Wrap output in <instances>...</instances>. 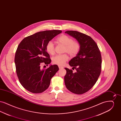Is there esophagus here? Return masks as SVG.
<instances>
[{
    "label": "esophagus",
    "mask_w": 121,
    "mask_h": 121,
    "mask_svg": "<svg viewBox=\"0 0 121 121\" xmlns=\"http://www.w3.org/2000/svg\"><path fill=\"white\" fill-rule=\"evenodd\" d=\"M58 68H59V69H63V68L62 66H58Z\"/></svg>",
    "instance_id": "obj_1"
}]
</instances>
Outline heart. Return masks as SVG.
Listing matches in <instances>:
<instances>
[{
  "mask_svg": "<svg viewBox=\"0 0 121 121\" xmlns=\"http://www.w3.org/2000/svg\"><path fill=\"white\" fill-rule=\"evenodd\" d=\"M58 43L64 46V52H67L72 56L75 57L80 50V43L77 41H74L73 39L67 35H62L57 39ZM47 52L51 55L55 53V47L53 42L49 41L46 46ZM69 60V57L66 54L57 55L52 58V63L60 66L63 65Z\"/></svg>",
  "mask_w": 121,
  "mask_h": 121,
  "instance_id": "b5f03b06",
  "label": "heart"
}]
</instances>
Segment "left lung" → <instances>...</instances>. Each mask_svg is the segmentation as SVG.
Returning <instances> with one entry per match:
<instances>
[{
  "instance_id": "left-lung-1",
  "label": "left lung",
  "mask_w": 121,
  "mask_h": 121,
  "mask_svg": "<svg viewBox=\"0 0 121 121\" xmlns=\"http://www.w3.org/2000/svg\"><path fill=\"white\" fill-rule=\"evenodd\" d=\"M65 33L74 38L80 43V50L69 62L76 72L65 68V84L70 92L82 94L94 85L100 76L102 67L100 51L91 37L76 31H67Z\"/></svg>"
}]
</instances>
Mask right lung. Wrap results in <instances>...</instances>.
<instances>
[{
    "instance_id": "add662e5",
    "label": "right lung",
    "mask_w": 121,
    "mask_h": 121,
    "mask_svg": "<svg viewBox=\"0 0 121 121\" xmlns=\"http://www.w3.org/2000/svg\"><path fill=\"white\" fill-rule=\"evenodd\" d=\"M61 30L39 32L25 38L17 47L14 63L18 78L24 88L30 92L39 93L49 86L52 77L59 70L57 65L41 69L42 63L48 66L51 60L47 52V43Z\"/></svg>"
}]
</instances>
